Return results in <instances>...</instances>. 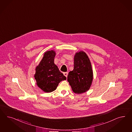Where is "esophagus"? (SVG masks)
<instances>
[{
  "label": "esophagus",
  "mask_w": 132,
  "mask_h": 132,
  "mask_svg": "<svg viewBox=\"0 0 132 132\" xmlns=\"http://www.w3.org/2000/svg\"><path fill=\"white\" fill-rule=\"evenodd\" d=\"M64 75L66 77H67L68 75V72H64Z\"/></svg>",
  "instance_id": "esophagus-1"
}]
</instances>
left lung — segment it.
I'll return each instance as SVG.
<instances>
[{
	"mask_svg": "<svg viewBox=\"0 0 132 132\" xmlns=\"http://www.w3.org/2000/svg\"><path fill=\"white\" fill-rule=\"evenodd\" d=\"M93 79L92 65L84 51L76 52L74 57V69L68 76V81L73 92L80 94L89 89Z\"/></svg>",
	"mask_w": 132,
	"mask_h": 132,
	"instance_id": "obj_1",
	"label": "left lung"
}]
</instances>
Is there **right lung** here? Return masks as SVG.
Listing matches in <instances>:
<instances>
[{"label":"right lung","mask_w":132,"mask_h":132,"mask_svg":"<svg viewBox=\"0 0 132 132\" xmlns=\"http://www.w3.org/2000/svg\"><path fill=\"white\" fill-rule=\"evenodd\" d=\"M55 55L54 51L45 52L42 59L35 68L34 77L37 85L46 93L54 91L60 81L67 79L54 64Z\"/></svg>","instance_id":"1"}]
</instances>
